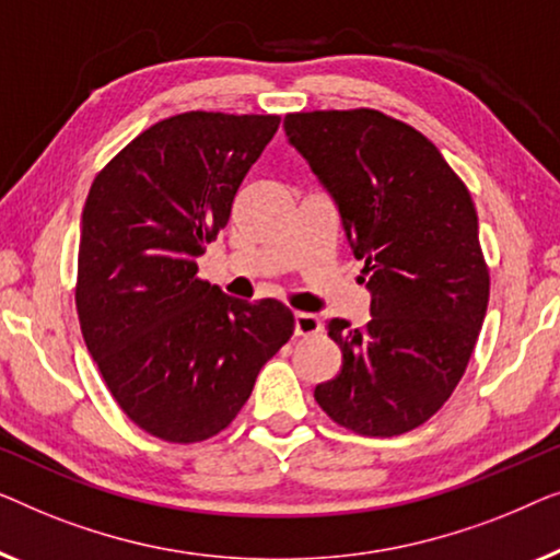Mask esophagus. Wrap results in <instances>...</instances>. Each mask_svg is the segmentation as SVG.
Segmentation results:
<instances>
[{"label": "esophagus", "mask_w": 560, "mask_h": 560, "mask_svg": "<svg viewBox=\"0 0 560 560\" xmlns=\"http://www.w3.org/2000/svg\"><path fill=\"white\" fill-rule=\"evenodd\" d=\"M322 329V322L317 314H310V312H294V332L299 337H306V335H317Z\"/></svg>", "instance_id": "esophagus-1"}]
</instances>
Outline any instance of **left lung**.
Wrapping results in <instances>:
<instances>
[{
	"mask_svg": "<svg viewBox=\"0 0 560 560\" xmlns=\"http://www.w3.org/2000/svg\"><path fill=\"white\" fill-rule=\"evenodd\" d=\"M287 137L340 208L370 322L327 319L342 368L322 411L360 436L427 423L459 385L490 302L477 210L462 177L413 126L375 112H299Z\"/></svg>",
	"mask_w": 560,
	"mask_h": 560,
	"instance_id": "obj_1",
	"label": "left lung"
}]
</instances>
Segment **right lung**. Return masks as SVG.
I'll use <instances>...</instances> for the list:
<instances>
[{"mask_svg":"<svg viewBox=\"0 0 560 560\" xmlns=\"http://www.w3.org/2000/svg\"><path fill=\"white\" fill-rule=\"evenodd\" d=\"M279 121L170 116L131 139L85 198L75 279L85 348L121 411L170 444L231 427L294 332L287 304L241 302L198 277V256Z\"/></svg>","mask_w":560,"mask_h":560,"instance_id":"1","label":"right lung"}]
</instances>
